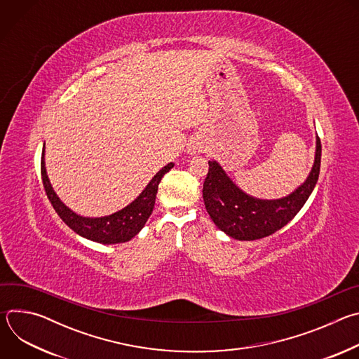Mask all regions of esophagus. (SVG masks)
<instances>
[{"mask_svg": "<svg viewBox=\"0 0 359 359\" xmlns=\"http://www.w3.org/2000/svg\"><path fill=\"white\" fill-rule=\"evenodd\" d=\"M187 151L190 153V155H198V153L203 151V144H201L200 142H197V140H193V142L189 144Z\"/></svg>", "mask_w": 359, "mask_h": 359, "instance_id": "1", "label": "esophagus"}]
</instances>
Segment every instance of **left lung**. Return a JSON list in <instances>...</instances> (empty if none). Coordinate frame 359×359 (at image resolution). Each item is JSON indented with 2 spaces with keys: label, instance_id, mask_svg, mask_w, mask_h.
Returning a JSON list of instances; mask_svg holds the SVG:
<instances>
[{
  "label": "left lung",
  "instance_id": "left-lung-1",
  "mask_svg": "<svg viewBox=\"0 0 359 359\" xmlns=\"http://www.w3.org/2000/svg\"><path fill=\"white\" fill-rule=\"evenodd\" d=\"M321 166V140L317 136L316 161L306 180L291 194L263 200L244 193L216 161H209V173L203 184V200L213 223L236 240L267 237L291 222L313 193Z\"/></svg>",
  "mask_w": 359,
  "mask_h": 359
}]
</instances>
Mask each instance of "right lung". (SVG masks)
I'll return each mask as SVG.
<instances>
[{
    "mask_svg": "<svg viewBox=\"0 0 359 359\" xmlns=\"http://www.w3.org/2000/svg\"><path fill=\"white\" fill-rule=\"evenodd\" d=\"M173 166H175L173 163H169L165 168H162L155 175V177L149 182L144 190L130 204H128L125 209L105 217H83L74 213L69 208H67L61 201V198L57 196L46 175L43 150H42V158H41L42 183H43L46 196L50 204H53V208L55 209V212L58 213V216L76 234L100 244H116V243L129 241L143 229L144 223L147 222V219L153 212V208H155L159 183L162 177Z\"/></svg>",
    "mask_w": 359,
    "mask_h": 359,
    "instance_id": "1",
    "label": "right lung"
}]
</instances>
